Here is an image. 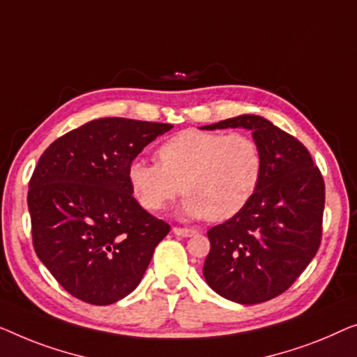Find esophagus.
<instances>
[{
  "instance_id": "obj_1",
  "label": "esophagus",
  "mask_w": 357,
  "mask_h": 357,
  "mask_svg": "<svg viewBox=\"0 0 357 357\" xmlns=\"http://www.w3.org/2000/svg\"><path fill=\"white\" fill-rule=\"evenodd\" d=\"M173 233L178 234V236H184V238H189V236H194V234H195V229H192V228L174 227V228H173Z\"/></svg>"
}]
</instances>
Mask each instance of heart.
<instances>
[{"label":"heart","instance_id":"1","mask_svg":"<svg viewBox=\"0 0 357 357\" xmlns=\"http://www.w3.org/2000/svg\"><path fill=\"white\" fill-rule=\"evenodd\" d=\"M158 163L135 160L128 178L139 204L162 212L183 192V213L225 222L243 210L262 176V153L249 135L183 130L160 145Z\"/></svg>","mask_w":357,"mask_h":357}]
</instances>
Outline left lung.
<instances>
[{
    "instance_id": "obj_1",
    "label": "left lung",
    "mask_w": 357,
    "mask_h": 357,
    "mask_svg": "<svg viewBox=\"0 0 357 357\" xmlns=\"http://www.w3.org/2000/svg\"><path fill=\"white\" fill-rule=\"evenodd\" d=\"M244 128L262 153V176L248 205L210 228L204 277L215 293L239 304H259L284 293L322 241L325 183L309 150L255 114L202 129Z\"/></svg>"
}]
</instances>
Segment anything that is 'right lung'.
<instances>
[{
	"label": "right lung",
	"mask_w": 357,
	"mask_h": 357,
	"mask_svg": "<svg viewBox=\"0 0 357 357\" xmlns=\"http://www.w3.org/2000/svg\"><path fill=\"white\" fill-rule=\"evenodd\" d=\"M173 126L93 119L54 140L29 183L32 243L54 280L84 303L113 304L137 288L169 225L140 207L132 160Z\"/></svg>",
	"instance_id": "1"
}]
</instances>
